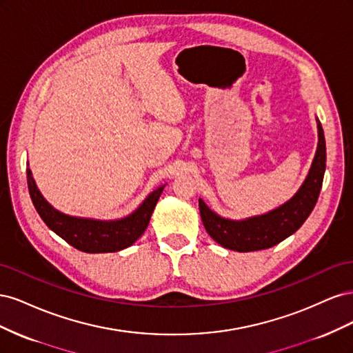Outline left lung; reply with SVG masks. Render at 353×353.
I'll list each match as a JSON object with an SVG mask.
<instances>
[{
	"label": "left lung",
	"instance_id": "left-lung-1",
	"mask_svg": "<svg viewBox=\"0 0 353 353\" xmlns=\"http://www.w3.org/2000/svg\"><path fill=\"white\" fill-rule=\"evenodd\" d=\"M316 128L318 147L309 174L297 193L280 208L263 215L234 221L219 216L199 199L203 225L213 240L230 250L254 252L272 248L302 227L315 208L325 172V138L318 119Z\"/></svg>",
	"mask_w": 353,
	"mask_h": 353
}]
</instances>
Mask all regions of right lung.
<instances>
[{
  "mask_svg": "<svg viewBox=\"0 0 353 353\" xmlns=\"http://www.w3.org/2000/svg\"><path fill=\"white\" fill-rule=\"evenodd\" d=\"M26 175L29 194L41 219L59 237L85 253H112L130 248L143 236L165 188V185L156 188L131 215L114 221H100L69 216L59 212L39 193L30 169L26 170Z\"/></svg>",
  "mask_w": 353,
  "mask_h": 353,
  "instance_id": "1",
  "label": "right lung"
}]
</instances>
